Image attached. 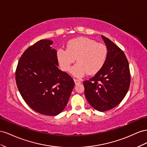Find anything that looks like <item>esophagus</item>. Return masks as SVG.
Returning a JSON list of instances; mask_svg holds the SVG:
<instances>
[{
  "instance_id": "1",
  "label": "esophagus",
  "mask_w": 147,
  "mask_h": 147,
  "mask_svg": "<svg viewBox=\"0 0 147 147\" xmlns=\"http://www.w3.org/2000/svg\"><path fill=\"white\" fill-rule=\"evenodd\" d=\"M74 83L76 85L79 84L81 82V80H79V79H74Z\"/></svg>"
}]
</instances>
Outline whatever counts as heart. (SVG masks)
<instances>
[{"label":"heart","instance_id":"obj_1","mask_svg":"<svg viewBox=\"0 0 147 147\" xmlns=\"http://www.w3.org/2000/svg\"><path fill=\"white\" fill-rule=\"evenodd\" d=\"M57 58L61 69L68 71L76 59L77 63L70 70L76 77H82L87 73L92 75L101 69L107 60V46L87 37H77L69 40L66 49H58Z\"/></svg>","mask_w":147,"mask_h":147}]
</instances>
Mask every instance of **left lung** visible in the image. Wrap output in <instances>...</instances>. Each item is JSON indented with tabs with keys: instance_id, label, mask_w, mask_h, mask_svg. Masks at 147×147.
I'll return each instance as SVG.
<instances>
[{
	"instance_id": "1",
	"label": "left lung",
	"mask_w": 147,
	"mask_h": 147,
	"mask_svg": "<svg viewBox=\"0 0 147 147\" xmlns=\"http://www.w3.org/2000/svg\"><path fill=\"white\" fill-rule=\"evenodd\" d=\"M108 49L103 68L89 81H84L86 98L96 110L106 111L121 102L129 90L131 76L129 63L123 51L102 35Z\"/></svg>"
}]
</instances>
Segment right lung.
Returning <instances> with one entry per match:
<instances>
[{
    "label": "right lung",
    "instance_id": "right-lung-1",
    "mask_svg": "<svg viewBox=\"0 0 147 147\" xmlns=\"http://www.w3.org/2000/svg\"><path fill=\"white\" fill-rule=\"evenodd\" d=\"M53 41L44 39L28 48L16 69V82L28 105L42 115L56 116L66 107L74 86L73 79L58 69Z\"/></svg>",
    "mask_w": 147,
    "mask_h": 147
}]
</instances>
